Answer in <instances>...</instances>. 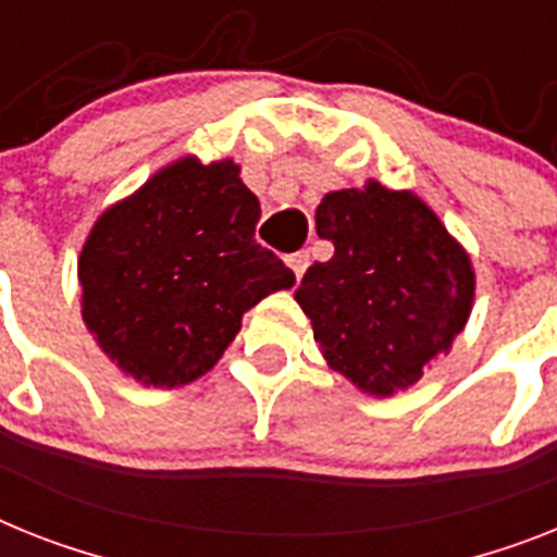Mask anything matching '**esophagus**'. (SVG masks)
<instances>
[{
  "mask_svg": "<svg viewBox=\"0 0 557 557\" xmlns=\"http://www.w3.org/2000/svg\"><path fill=\"white\" fill-rule=\"evenodd\" d=\"M286 265L294 271V277L300 280L308 269V255L306 251H294V255H286Z\"/></svg>",
  "mask_w": 557,
  "mask_h": 557,
  "instance_id": "1",
  "label": "esophagus"
}]
</instances>
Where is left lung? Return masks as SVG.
Wrapping results in <instances>:
<instances>
[{
    "label": "left lung",
    "instance_id": "obj_1",
    "mask_svg": "<svg viewBox=\"0 0 557 557\" xmlns=\"http://www.w3.org/2000/svg\"><path fill=\"white\" fill-rule=\"evenodd\" d=\"M317 235L334 243L306 271L297 302L329 366L373 396L422 380L473 306L470 257L413 191H331Z\"/></svg>",
    "mask_w": 557,
    "mask_h": 557
}]
</instances>
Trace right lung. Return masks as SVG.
Here are the masks:
<instances>
[{
	"instance_id": "1",
	"label": "right lung",
	"mask_w": 557,
	"mask_h": 557,
	"mask_svg": "<svg viewBox=\"0 0 557 557\" xmlns=\"http://www.w3.org/2000/svg\"><path fill=\"white\" fill-rule=\"evenodd\" d=\"M260 203L240 166L195 158L107 209L78 260L82 314L107 357L144 385L198 380L240 317L294 271L255 240Z\"/></svg>"
}]
</instances>
